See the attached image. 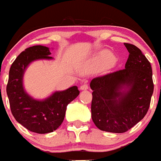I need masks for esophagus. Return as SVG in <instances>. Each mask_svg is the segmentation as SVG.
<instances>
[{
	"instance_id": "esophagus-1",
	"label": "esophagus",
	"mask_w": 161,
	"mask_h": 161,
	"mask_svg": "<svg viewBox=\"0 0 161 161\" xmlns=\"http://www.w3.org/2000/svg\"><path fill=\"white\" fill-rule=\"evenodd\" d=\"M88 89H89V86L87 84H83V85H82L80 86L81 90H88Z\"/></svg>"
}]
</instances>
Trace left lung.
I'll list each match as a JSON object with an SVG mask.
<instances>
[{
    "label": "left lung",
    "mask_w": 161,
    "mask_h": 161,
    "mask_svg": "<svg viewBox=\"0 0 161 161\" xmlns=\"http://www.w3.org/2000/svg\"><path fill=\"white\" fill-rule=\"evenodd\" d=\"M124 45L129 53L125 69L90 82L92 119L99 129L109 132H125L139 122L148 111L153 92L150 61L137 47Z\"/></svg>",
    "instance_id": "8db88e82"
}]
</instances>
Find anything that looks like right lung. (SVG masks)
Returning a JSON list of instances; mask_svg holds the SVG:
<instances>
[{"mask_svg": "<svg viewBox=\"0 0 161 161\" xmlns=\"http://www.w3.org/2000/svg\"><path fill=\"white\" fill-rule=\"evenodd\" d=\"M50 53L49 48L40 45L22 51L11 64L6 88L14 118L25 129L38 134L56 130L64 121L68 104L79 94L78 87L72 86L39 101L24 91L22 76L25 68L35 60L51 59Z\"/></svg>", "mask_w": 161, "mask_h": 161, "instance_id": "right-lung-1", "label": "right lung"}]
</instances>
